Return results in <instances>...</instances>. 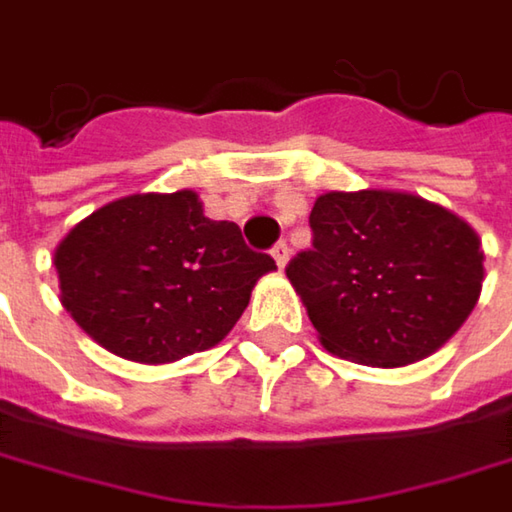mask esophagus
<instances>
[{
  "mask_svg": "<svg viewBox=\"0 0 512 512\" xmlns=\"http://www.w3.org/2000/svg\"><path fill=\"white\" fill-rule=\"evenodd\" d=\"M272 257L278 260V266H287V260H290V246H287L284 240H278L275 249H272Z\"/></svg>",
  "mask_w": 512,
  "mask_h": 512,
  "instance_id": "esophagus-1",
  "label": "esophagus"
}]
</instances>
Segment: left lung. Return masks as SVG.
<instances>
[{
    "instance_id": "1",
    "label": "left lung",
    "mask_w": 512,
    "mask_h": 512,
    "mask_svg": "<svg viewBox=\"0 0 512 512\" xmlns=\"http://www.w3.org/2000/svg\"><path fill=\"white\" fill-rule=\"evenodd\" d=\"M313 243L287 263L322 346L363 366L437 351L481 296L478 234L440 205L390 190L325 193Z\"/></svg>"
}]
</instances>
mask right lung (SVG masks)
<instances>
[{
	"label": "right lung",
	"instance_id": "right-lung-1",
	"mask_svg": "<svg viewBox=\"0 0 512 512\" xmlns=\"http://www.w3.org/2000/svg\"><path fill=\"white\" fill-rule=\"evenodd\" d=\"M61 302L108 351L169 363L216 346L275 260L234 222L208 219L190 190L111 202L55 252Z\"/></svg>",
	"mask_w": 512,
	"mask_h": 512
}]
</instances>
